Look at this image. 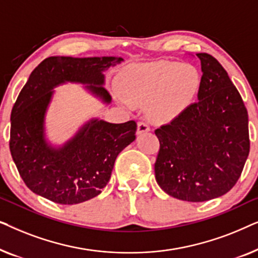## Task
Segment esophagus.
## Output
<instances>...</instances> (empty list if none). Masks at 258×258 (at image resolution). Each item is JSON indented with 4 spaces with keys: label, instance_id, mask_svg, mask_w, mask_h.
<instances>
[{
    "label": "esophagus",
    "instance_id": "esophagus-1",
    "mask_svg": "<svg viewBox=\"0 0 258 258\" xmlns=\"http://www.w3.org/2000/svg\"><path fill=\"white\" fill-rule=\"evenodd\" d=\"M149 130H150L149 125H148L146 122H139V123H137V134L147 133V132H149Z\"/></svg>",
    "mask_w": 258,
    "mask_h": 258
}]
</instances>
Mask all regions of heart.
Here are the masks:
<instances>
[{
    "instance_id": "1",
    "label": "heart",
    "mask_w": 258,
    "mask_h": 258,
    "mask_svg": "<svg viewBox=\"0 0 258 258\" xmlns=\"http://www.w3.org/2000/svg\"><path fill=\"white\" fill-rule=\"evenodd\" d=\"M200 82V73L195 67L158 61L129 68L122 75L121 88L130 103L147 105L150 118L168 122L192 103Z\"/></svg>"
}]
</instances>
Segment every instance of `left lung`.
Returning <instances> with one entry per match:
<instances>
[{"instance_id":"left-lung-1","label":"left lung","mask_w":258,"mask_h":258,"mask_svg":"<svg viewBox=\"0 0 258 258\" xmlns=\"http://www.w3.org/2000/svg\"><path fill=\"white\" fill-rule=\"evenodd\" d=\"M201 59L199 101L155 130V177L168 195L204 202L227 194L238 181L250 150L248 111L228 73L214 56Z\"/></svg>"}]
</instances>
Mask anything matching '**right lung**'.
Wrapping results in <instances>:
<instances>
[{
	"label": "right lung",
	"mask_w": 258,
	"mask_h": 258,
	"mask_svg": "<svg viewBox=\"0 0 258 258\" xmlns=\"http://www.w3.org/2000/svg\"><path fill=\"white\" fill-rule=\"evenodd\" d=\"M121 61L114 56H51L30 74L13 107L9 148L31 191L58 204H77L94 199L107 185L117 155L136 139V122L91 119L64 146L54 148L45 141L44 116L52 89L66 82L88 84V90L110 103L103 72Z\"/></svg>",
	"instance_id": "add662e5"
}]
</instances>
